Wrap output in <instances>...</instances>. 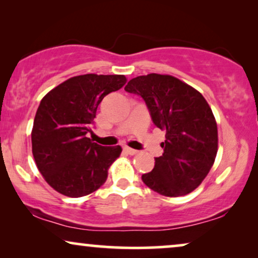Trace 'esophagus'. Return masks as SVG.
I'll return each mask as SVG.
<instances>
[{"label": "esophagus", "instance_id": "34e87169", "mask_svg": "<svg viewBox=\"0 0 258 258\" xmlns=\"http://www.w3.org/2000/svg\"><path fill=\"white\" fill-rule=\"evenodd\" d=\"M124 151H125L126 154H129V155H136L137 153H139V151H137V150L132 149V148H129V147H125L124 148Z\"/></svg>", "mask_w": 258, "mask_h": 258}]
</instances>
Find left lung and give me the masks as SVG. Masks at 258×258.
Listing matches in <instances>:
<instances>
[{"instance_id":"obj_1","label":"left lung","mask_w":258,"mask_h":258,"mask_svg":"<svg viewBox=\"0 0 258 258\" xmlns=\"http://www.w3.org/2000/svg\"><path fill=\"white\" fill-rule=\"evenodd\" d=\"M125 91L146 102L154 124L165 132L162 156L142 175L151 190L177 197L199 186L217 154V124L202 94L170 75L148 74L130 80Z\"/></svg>"}]
</instances>
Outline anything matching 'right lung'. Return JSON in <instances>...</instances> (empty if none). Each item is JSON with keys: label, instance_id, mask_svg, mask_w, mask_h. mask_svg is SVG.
Listing matches in <instances>:
<instances>
[{"label": "right lung", "instance_id": "1", "mask_svg": "<svg viewBox=\"0 0 258 258\" xmlns=\"http://www.w3.org/2000/svg\"><path fill=\"white\" fill-rule=\"evenodd\" d=\"M125 82L124 75L86 74L64 81L42 98L31 146L38 170L57 192L82 197L107 181L108 169L122 148L100 146L87 134L101 101Z\"/></svg>", "mask_w": 258, "mask_h": 258}]
</instances>
